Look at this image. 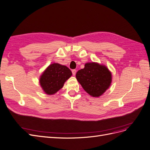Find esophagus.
<instances>
[{"label":"esophagus","mask_w":150,"mask_h":150,"mask_svg":"<svg viewBox=\"0 0 150 150\" xmlns=\"http://www.w3.org/2000/svg\"><path fill=\"white\" fill-rule=\"evenodd\" d=\"M72 73H73V76H75L76 74V69H73L72 70Z\"/></svg>","instance_id":"1"}]
</instances>
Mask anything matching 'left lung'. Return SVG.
<instances>
[{
	"label": "left lung",
	"mask_w": 150,
	"mask_h": 150,
	"mask_svg": "<svg viewBox=\"0 0 150 150\" xmlns=\"http://www.w3.org/2000/svg\"><path fill=\"white\" fill-rule=\"evenodd\" d=\"M76 79L83 88L92 97H99L109 87L112 74L105 66L88 63L84 68L77 72Z\"/></svg>",
	"instance_id": "1"
}]
</instances>
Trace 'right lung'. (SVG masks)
Listing matches in <instances>:
<instances>
[{
  "instance_id": "add662e5",
  "label": "right lung",
  "mask_w": 150,
  "mask_h": 150,
  "mask_svg": "<svg viewBox=\"0 0 150 150\" xmlns=\"http://www.w3.org/2000/svg\"><path fill=\"white\" fill-rule=\"evenodd\" d=\"M71 70L58 63L50 65L41 76L40 83L45 93L51 95L63 87L64 83L71 76Z\"/></svg>"
}]
</instances>
